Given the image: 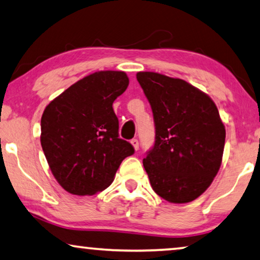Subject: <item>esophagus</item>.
Listing matches in <instances>:
<instances>
[{"label": "esophagus", "mask_w": 260, "mask_h": 260, "mask_svg": "<svg viewBox=\"0 0 260 260\" xmlns=\"http://www.w3.org/2000/svg\"><path fill=\"white\" fill-rule=\"evenodd\" d=\"M131 143H132V146L134 147L135 150L139 149V141H138V139H133V140H131Z\"/></svg>", "instance_id": "1"}]
</instances>
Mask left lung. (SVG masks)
<instances>
[{
    "label": "left lung",
    "instance_id": "obj_1",
    "mask_svg": "<svg viewBox=\"0 0 260 260\" xmlns=\"http://www.w3.org/2000/svg\"><path fill=\"white\" fill-rule=\"evenodd\" d=\"M137 79L153 111L155 142L143 158L153 190L170 203H188L218 173L225 127L210 96L185 80L156 72Z\"/></svg>",
    "mask_w": 260,
    "mask_h": 260
}]
</instances>
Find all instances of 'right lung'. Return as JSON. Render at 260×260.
<instances>
[{
	"label": "right lung",
	"instance_id": "right-lung-1",
	"mask_svg": "<svg viewBox=\"0 0 260 260\" xmlns=\"http://www.w3.org/2000/svg\"><path fill=\"white\" fill-rule=\"evenodd\" d=\"M129 80L122 71H99L65 90L45 107L41 145L61 187L73 195H94L114 180L134 148L119 138L113 102Z\"/></svg>",
	"mask_w": 260,
	"mask_h": 260
}]
</instances>
